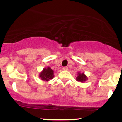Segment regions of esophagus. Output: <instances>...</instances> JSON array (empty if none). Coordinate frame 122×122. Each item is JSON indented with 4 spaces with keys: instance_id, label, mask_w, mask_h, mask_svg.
Listing matches in <instances>:
<instances>
[{
    "instance_id": "1",
    "label": "esophagus",
    "mask_w": 122,
    "mask_h": 122,
    "mask_svg": "<svg viewBox=\"0 0 122 122\" xmlns=\"http://www.w3.org/2000/svg\"><path fill=\"white\" fill-rule=\"evenodd\" d=\"M63 69L64 70V71H67L68 67H67V66H64V67L63 68Z\"/></svg>"
}]
</instances>
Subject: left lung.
Wrapping results in <instances>:
<instances>
[{
	"label": "left lung",
	"instance_id": "left-lung-1",
	"mask_svg": "<svg viewBox=\"0 0 122 122\" xmlns=\"http://www.w3.org/2000/svg\"><path fill=\"white\" fill-rule=\"evenodd\" d=\"M88 79L87 76L84 74V73H81L80 72L78 73V76L76 78V81H80V82H84Z\"/></svg>",
	"mask_w": 122,
	"mask_h": 122
}]
</instances>
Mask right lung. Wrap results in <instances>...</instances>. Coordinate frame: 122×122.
I'll use <instances>...</instances> for the list:
<instances>
[{"instance_id": "add662e5", "label": "right lung", "mask_w": 122, "mask_h": 122, "mask_svg": "<svg viewBox=\"0 0 122 122\" xmlns=\"http://www.w3.org/2000/svg\"><path fill=\"white\" fill-rule=\"evenodd\" d=\"M39 77L44 81H49L50 79H52L54 77V71L50 67L43 69V71L40 73Z\"/></svg>"}]
</instances>
